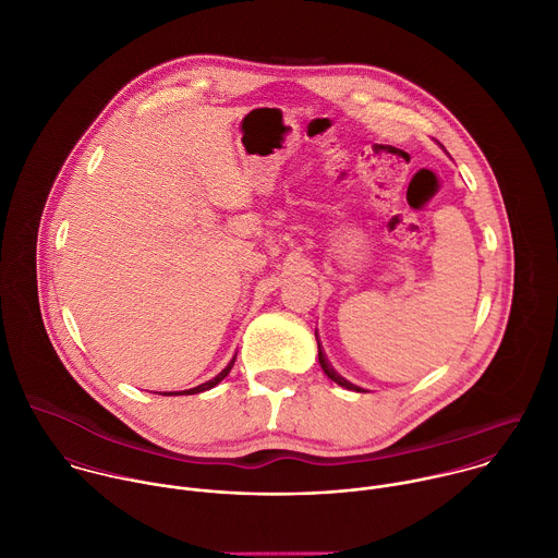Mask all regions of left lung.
<instances>
[{
    "mask_svg": "<svg viewBox=\"0 0 558 558\" xmlns=\"http://www.w3.org/2000/svg\"><path fill=\"white\" fill-rule=\"evenodd\" d=\"M315 340H317V360H320V366H323V371L327 373V377L329 379H333L336 384H340L342 388H349V390H357V392H366L364 388H360V386H355V384H351L349 379H344L331 364H329V360H327V353H325V349H323V344H320V338H317V331H315Z\"/></svg>",
    "mask_w": 558,
    "mask_h": 558,
    "instance_id": "1",
    "label": "left lung"
}]
</instances>
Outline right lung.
I'll list each match as a JSON object with an SVG mask.
<instances>
[{"label": "right lung", "mask_w": 558, "mask_h": 558, "mask_svg": "<svg viewBox=\"0 0 558 558\" xmlns=\"http://www.w3.org/2000/svg\"><path fill=\"white\" fill-rule=\"evenodd\" d=\"M233 362H235V355L229 360V364L216 375V377H211V379H207V381H203V384H198V386H194V388H187V390H168V392H161V395H168V397H172V395H196V392H203V390H209V388H214L216 384H220L227 375H229V371H231V366H233Z\"/></svg>", "instance_id": "right-lung-1"}]
</instances>
